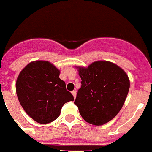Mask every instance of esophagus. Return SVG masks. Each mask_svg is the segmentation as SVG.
Wrapping results in <instances>:
<instances>
[{
	"label": "esophagus",
	"instance_id": "esophagus-1",
	"mask_svg": "<svg viewBox=\"0 0 152 152\" xmlns=\"http://www.w3.org/2000/svg\"><path fill=\"white\" fill-rule=\"evenodd\" d=\"M72 95H73V96H74V98H76V94H77V93H76V90H73V91L72 92Z\"/></svg>",
	"mask_w": 152,
	"mask_h": 152
}]
</instances>
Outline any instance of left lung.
<instances>
[{"instance_id": "1", "label": "left lung", "mask_w": 152, "mask_h": 152, "mask_svg": "<svg viewBox=\"0 0 152 152\" xmlns=\"http://www.w3.org/2000/svg\"><path fill=\"white\" fill-rule=\"evenodd\" d=\"M76 69L81 78V87L75 104L80 115L90 124L108 123L124 104L130 89L127 75L116 64L104 60Z\"/></svg>"}]
</instances>
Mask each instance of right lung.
<instances>
[{
  "label": "right lung",
  "instance_id": "add662e5",
  "mask_svg": "<svg viewBox=\"0 0 152 152\" xmlns=\"http://www.w3.org/2000/svg\"><path fill=\"white\" fill-rule=\"evenodd\" d=\"M59 74L60 71L48 61L37 60L28 64L18 76V99L26 114L37 123L55 121L64 104L74 100Z\"/></svg>",
  "mask_w": 152,
  "mask_h": 152
}]
</instances>
